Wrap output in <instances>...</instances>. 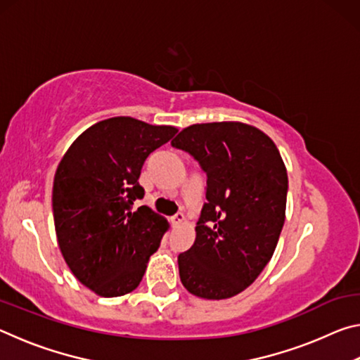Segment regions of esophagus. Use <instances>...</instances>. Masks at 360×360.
Wrapping results in <instances>:
<instances>
[{
  "label": "esophagus",
  "mask_w": 360,
  "mask_h": 360,
  "mask_svg": "<svg viewBox=\"0 0 360 360\" xmlns=\"http://www.w3.org/2000/svg\"><path fill=\"white\" fill-rule=\"evenodd\" d=\"M169 221H172L173 225H181L182 222L186 221V217H184V214H182V212H178V214H174L172 219H169Z\"/></svg>",
  "instance_id": "obj_1"
}]
</instances>
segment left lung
<instances>
[{"label": "left lung", "instance_id": "8db88e82", "mask_svg": "<svg viewBox=\"0 0 360 360\" xmlns=\"http://www.w3.org/2000/svg\"><path fill=\"white\" fill-rule=\"evenodd\" d=\"M206 173L197 236L179 254L191 294L224 300L249 288L275 252L285 219L288 172L276 144L241 122L195 124L172 141Z\"/></svg>", "mask_w": 360, "mask_h": 360}]
</instances>
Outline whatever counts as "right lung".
I'll return each mask as SVG.
<instances>
[{"instance_id":"right-lung-1","label":"right lung","mask_w":360,"mask_h":360,"mask_svg":"<svg viewBox=\"0 0 360 360\" xmlns=\"http://www.w3.org/2000/svg\"><path fill=\"white\" fill-rule=\"evenodd\" d=\"M178 129L133 117L89 127L70 146L53 178L52 210L58 248L70 270L100 297L135 290L168 230L148 206L139 174L150 152Z\"/></svg>"}]
</instances>
